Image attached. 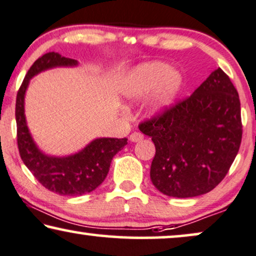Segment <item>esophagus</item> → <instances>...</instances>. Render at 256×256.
Segmentation results:
<instances>
[{
    "label": "esophagus",
    "mask_w": 256,
    "mask_h": 256,
    "mask_svg": "<svg viewBox=\"0 0 256 256\" xmlns=\"http://www.w3.org/2000/svg\"><path fill=\"white\" fill-rule=\"evenodd\" d=\"M142 139H144V136H142V134H139V132H134V134L130 136V142H138L142 140Z\"/></svg>",
    "instance_id": "esophagus-1"
}]
</instances>
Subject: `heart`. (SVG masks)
<instances>
[{"label": "heart", "mask_w": 256, "mask_h": 256, "mask_svg": "<svg viewBox=\"0 0 256 256\" xmlns=\"http://www.w3.org/2000/svg\"><path fill=\"white\" fill-rule=\"evenodd\" d=\"M182 85L179 71L172 70L170 64L151 62L139 66L125 82L122 92L126 100H140L154 91L148 110L151 116H162L168 112L178 97Z\"/></svg>", "instance_id": "heart-1"}]
</instances>
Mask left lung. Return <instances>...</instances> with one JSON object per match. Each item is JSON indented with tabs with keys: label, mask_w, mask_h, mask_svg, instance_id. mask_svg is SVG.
Wrapping results in <instances>:
<instances>
[{
	"label": "left lung",
	"mask_w": 256,
	"mask_h": 256,
	"mask_svg": "<svg viewBox=\"0 0 256 256\" xmlns=\"http://www.w3.org/2000/svg\"><path fill=\"white\" fill-rule=\"evenodd\" d=\"M152 138L156 156L150 176L173 198L208 193L227 174L242 137L240 100L220 68L187 100L139 125Z\"/></svg>",
	"instance_id": "8db88e82"
}]
</instances>
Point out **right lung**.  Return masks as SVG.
<instances>
[{"label": "right lung", "mask_w": 256, "mask_h": 256, "mask_svg": "<svg viewBox=\"0 0 256 256\" xmlns=\"http://www.w3.org/2000/svg\"><path fill=\"white\" fill-rule=\"evenodd\" d=\"M77 66L76 60L68 58L58 52L43 54L26 74L16 98L20 156L34 176L46 188L60 196H77L96 190L106 178L114 156L128 144V138H96L80 151L66 156L46 154L37 146L29 131L24 114V98L30 80L54 68Z\"/></svg>", "instance_id": "obj_1"}]
</instances>
